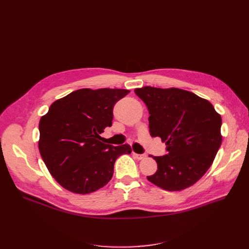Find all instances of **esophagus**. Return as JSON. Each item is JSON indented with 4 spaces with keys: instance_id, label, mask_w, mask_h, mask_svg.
<instances>
[{
    "instance_id": "esophagus-1",
    "label": "esophagus",
    "mask_w": 249,
    "mask_h": 249,
    "mask_svg": "<svg viewBox=\"0 0 249 249\" xmlns=\"http://www.w3.org/2000/svg\"><path fill=\"white\" fill-rule=\"evenodd\" d=\"M133 155H134V158L135 159H137V160H143V159H145L146 158V154H144V153H142V154H138V153H133Z\"/></svg>"
}]
</instances>
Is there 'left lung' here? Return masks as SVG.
I'll return each instance as SVG.
<instances>
[{"label":"left lung","instance_id":"1","mask_svg":"<svg viewBox=\"0 0 249 249\" xmlns=\"http://www.w3.org/2000/svg\"><path fill=\"white\" fill-rule=\"evenodd\" d=\"M134 91L150 114V135L160 137L167 151L153 156L158 171L148 180L166 191L193 186L211 166L221 146V116L210 102L185 89L143 87Z\"/></svg>","mask_w":249,"mask_h":249}]
</instances>
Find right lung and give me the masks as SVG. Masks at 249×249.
Instances as JSON below:
<instances>
[{
  "instance_id": "obj_1",
  "label": "right lung",
  "mask_w": 249,
  "mask_h": 249,
  "mask_svg": "<svg viewBox=\"0 0 249 249\" xmlns=\"http://www.w3.org/2000/svg\"><path fill=\"white\" fill-rule=\"evenodd\" d=\"M130 90L81 89L52 103L39 122L38 147L51 176L75 194H89L107 185L116 160L131 153L128 144L101 142L112 126L114 105Z\"/></svg>"
}]
</instances>
